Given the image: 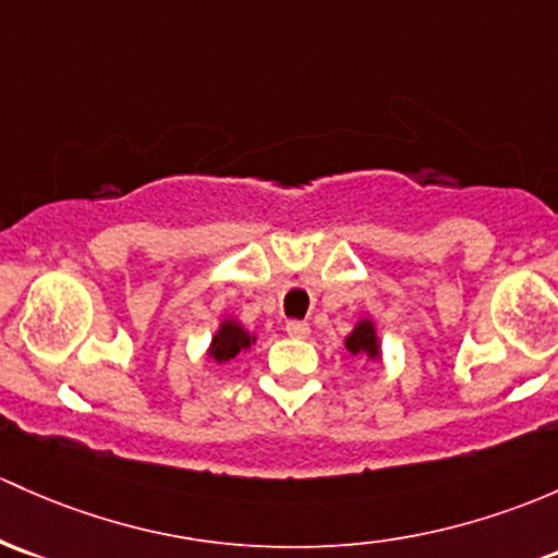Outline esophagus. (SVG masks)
<instances>
[{"instance_id":"obj_1","label":"esophagus","mask_w":558,"mask_h":558,"mask_svg":"<svg viewBox=\"0 0 558 558\" xmlns=\"http://www.w3.org/2000/svg\"><path fill=\"white\" fill-rule=\"evenodd\" d=\"M286 333L294 339H307L310 337V324H304V320H289L286 324Z\"/></svg>"}]
</instances>
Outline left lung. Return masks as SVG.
I'll return each instance as SVG.
<instances>
[{
  "label": "left lung",
  "mask_w": 558,
  "mask_h": 558,
  "mask_svg": "<svg viewBox=\"0 0 558 558\" xmlns=\"http://www.w3.org/2000/svg\"><path fill=\"white\" fill-rule=\"evenodd\" d=\"M344 348L350 350L353 355H366L372 361L379 357V339H377V328H374L372 320H357L353 333H348L344 339Z\"/></svg>",
  "instance_id": "left-lung-1"
}]
</instances>
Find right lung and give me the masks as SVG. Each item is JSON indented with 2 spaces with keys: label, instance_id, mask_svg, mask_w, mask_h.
<instances>
[{
  "label": "right lung",
  "instance_id": "right-lung-1",
  "mask_svg": "<svg viewBox=\"0 0 558 558\" xmlns=\"http://www.w3.org/2000/svg\"><path fill=\"white\" fill-rule=\"evenodd\" d=\"M254 342H256L254 333L245 331L238 320L227 318V320H221L219 331H216L214 339H210L208 357L216 363H227V361H232L238 353L248 350Z\"/></svg>",
  "mask_w": 558,
  "mask_h": 558
}]
</instances>
